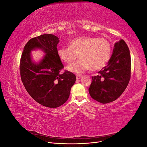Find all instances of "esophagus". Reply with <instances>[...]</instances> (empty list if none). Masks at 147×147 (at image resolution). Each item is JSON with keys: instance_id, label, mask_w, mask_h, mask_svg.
I'll return each mask as SVG.
<instances>
[{"instance_id": "esophagus-1", "label": "esophagus", "mask_w": 147, "mask_h": 147, "mask_svg": "<svg viewBox=\"0 0 147 147\" xmlns=\"http://www.w3.org/2000/svg\"><path fill=\"white\" fill-rule=\"evenodd\" d=\"M76 77H77V80H79V79H80V78L82 77V75H77Z\"/></svg>"}]
</instances>
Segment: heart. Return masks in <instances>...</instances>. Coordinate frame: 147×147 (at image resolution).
I'll return each instance as SVG.
<instances>
[{"label":"heart","mask_w":147,"mask_h":147,"mask_svg":"<svg viewBox=\"0 0 147 147\" xmlns=\"http://www.w3.org/2000/svg\"><path fill=\"white\" fill-rule=\"evenodd\" d=\"M111 53V45L106 38L87 36L75 38L69 42V47L57 50L59 59L67 64L72 63L78 55L80 59L67 67L68 70L75 74L102 69L109 62Z\"/></svg>","instance_id":"1"}]
</instances>
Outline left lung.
<instances>
[{"label":"left lung","mask_w":147,"mask_h":147,"mask_svg":"<svg viewBox=\"0 0 147 147\" xmlns=\"http://www.w3.org/2000/svg\"><path fill=\"white\" fill-rule=\"evenodd\" d=\"M130 51L126 42L121 39L115 43L108 64L92 77L89 92L93 99L102 104L112 102L126 90L131 78Z\"/></svg>","instance_id":"8db88e82"}]
</instances>
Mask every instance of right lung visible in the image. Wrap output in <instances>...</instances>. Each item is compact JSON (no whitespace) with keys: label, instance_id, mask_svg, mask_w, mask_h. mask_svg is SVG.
Wrapping results in <instances>:
<instances>
[{"label":"right lung","instance_id":"obj_1","mask_svg":"<svg viewBox=\"0 0 147 147\" xmlns=\"http://www.w3.org/2000/svg\"><path fill=\"white\" fill-rule=\"evenodd\" d=\"M59 38L43 34L31 38L24 46L20 60V75L26 91L32 98L47 107L56 108L67 100L75 75L65 70L57 55ZM40 49L46 53L38 63L32 61L31 51Z\"/></svg>","mask_w":147,"mask_h":147}]
</instances>
